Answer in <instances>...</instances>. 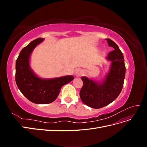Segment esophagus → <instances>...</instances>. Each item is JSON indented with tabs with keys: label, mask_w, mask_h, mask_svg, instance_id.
Wrapping results in <instances>:
<instances>
[{
	"label": "esophagus",
	"mask_w": 147,
	"mask_h": 147,
	"mask_svg": "<svg viewBox=\"0 0 147 147\" xmlns=\"http://www.w3.org/2000/svg\"><path fill=\"white\" fill-rule=\"evenodd\" d=\"M75 75H76L77 77H79V76H81L83 74V71L82 69H77L75 71Z\"/></svg>",
	"instance_id": "esophagus-1"
}]
</instances>
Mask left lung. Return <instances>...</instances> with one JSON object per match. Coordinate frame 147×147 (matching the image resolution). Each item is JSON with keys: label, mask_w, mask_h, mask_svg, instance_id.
Returning <instances> with one entry per match:
<instances>
[{"label": "left lung", "mask_w": 147, "mask_h": 147, "mask_svg": "<svg viewBox=\"0 0 147 147\" xmlns=\"http://www.w3.org/2000/svg\"><path fill=\"white\" fill-rule=\"evenodd\" d=\"M109 47L114 48L107 59L112 62L110 69L101 83L82 77L83 85L80 96L83 103L94 109H100L110 104L121 92L125 78L126 67L124 57L118 46L111 39L106 38Z\"/></svg>", "instance_id": "8db88e82"}]
</instances>
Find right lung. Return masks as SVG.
<instances>
[{
  "mask_svg": "<svg viewBox=\"0 0 147 147\" xmlns=\"http://www.w3.org/2000/svg\"><path fill=\"white\" fill-rule=\"evenodd\" d=\"M43 40V38H38L23 48L16 61L15 80L17 86L26 98L37 104H47L55 101L62 86L74 79L72 75L50 79L41 78L30 69L29 60L31 53Z\"/></svg>",
  "mask_w": 147,
  "mask_h": 147,
  "instance_id": "add662e5",
  "label": "right lung"
}]
</instances>
